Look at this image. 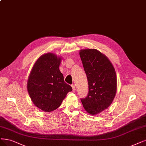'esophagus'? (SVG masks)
Instances as JSON below:
<instances>
[{
	"mask_svg": "<svg viewBox=\"0 0 146 146\" xmlns=\"http://www.w3.org/2000/svg\"><path fill=\"white\" fill-rule=\"evenodd\" d=\"M71 86H72V90H73V91L74 92L75 90V85H74V84H72V85H71Z\"/></svg>",
	"mask_w": 146,
	"mask_h": 146,
	"instance_id": "1",
	"label": "esophagus"
}]
</instances>
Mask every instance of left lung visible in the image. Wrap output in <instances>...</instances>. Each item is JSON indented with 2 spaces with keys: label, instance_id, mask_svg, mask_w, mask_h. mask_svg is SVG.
Listing matches in <instances>:
<instances>
[{
  "label": "left lung",
  "instance_id": "1",
  "mask_svg": "<svg viewBox=\"0 0 146 146\" xmlns=\"http://www.w3.org/2000/svg\"><path fill=\"white\" fill-rule=\"evenodd\" d=\"M86 72L89 92L81 99L83 108L90 115H97L111 104L117 92V75L108 58L95 49L80 51Z\"/></svg>",
  "mask_w": 146,
  "mask_h": 146
}]
</instances>
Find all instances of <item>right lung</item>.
<instances>
[{"instance_id":"add662e5","label":"right lung","mask_w":146,"mask_h":146,"mask_svg":"<svg viewBox=\"0 0 146 146\" xmlns=\"http://www.w3.org/2000/svg\"><path fill=\"white\" fill-rule=\"evenodd\" d=\"M62 58L53 53L40 57L31 69L27 89L33 103L46 112H52L61 105L72 87L64 81L59 69Z\"/></svg>"}]
</instances>
